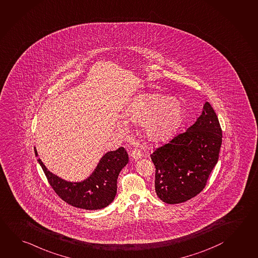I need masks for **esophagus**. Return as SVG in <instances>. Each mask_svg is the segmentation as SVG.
<instances>
[{
    "instance_id": "obj_1",
    "label": "esophagus",
    "mask_w": 258,
    "mask_h": 258,
    "mask_svg": "<svg viewBox=\"0 0 258 258\" xmlns=\"http://www.w3.org/2000/svg\"><path fill=\"white\" fill-rule=\"evenodd\" d=\"M131 156L133 159H140L141 156H142V154H141V151L139 150V149H137V148H135V149H133V151H132Z\"/></svg>"
}]
</instances>
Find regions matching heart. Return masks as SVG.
Returning <instances> with one entry per match:
<instances>
[{"label": "heart", "mask_w": 258, "mask_h": 258, "mask_svg": "<svg viewBox=\"0 0 258 258\" xmlns=\"http://www.w3.org/2000/svg\"><path fill=\"white\" fill-rule=\"evenodd\" d=\"M183 105L179 100L161 94L141 95L133 101L126 117L135 123L144 124L146 139L160 143L172 136L183 121Z\"/></svg>", "instance_id": "b5f03b06"}]
</instances>
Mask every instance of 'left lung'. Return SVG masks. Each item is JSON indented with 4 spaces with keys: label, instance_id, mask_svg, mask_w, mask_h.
Returning <instances> with one entry per match:
<instances>
[{
    "label": "left lung",
    "instance_id": "left-lung-1",
    "mask_svg": "<svg viewBox=\"0 0 258 258\" xmlns=\"http://www.w3.org/2000/svg\"><path fill=\"white\" fill-rule=\"evenodd\" d=\"M221 145L220 123L206 102L192 125L151 155L160 199L170 205L180 204L201 192L218 162Z\"/></svg>",
    "mask_w": 258,
    "mask_h": 258
}]
</instances>
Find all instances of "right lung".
<instances>
[{
    "mask_svg": "<svg viewBox=\"0 0 258 258\" xmlns=\"http://www.w3.org/2000/svg\"><path fill=\"white\" fill-rule=\"evenodd\" d=\"M35 155L38 152L34 146ZM49 183L57 195L71 206L85 210H98L109 206L117 192L119 173L127 164L128 155L123 147L102 156L93 173L80 182H70L49 171L38 158Z\"/></svg>",
    "mask_w": 258,
    "mask_h": 258,
    "instance_id": "right-lung-1",
    "label": "right lung"
}]
</instances>
